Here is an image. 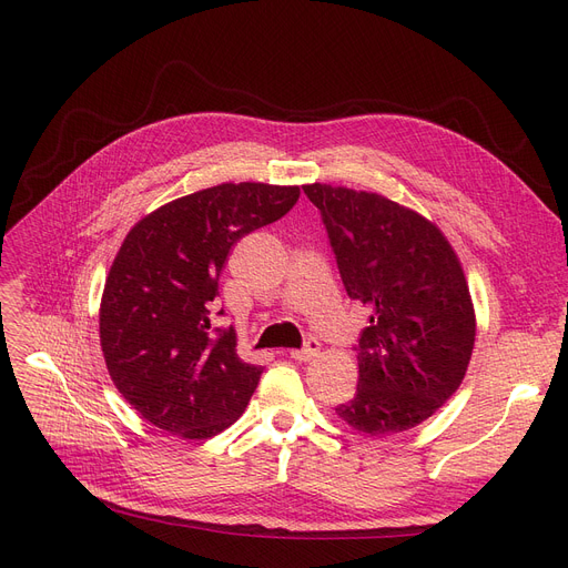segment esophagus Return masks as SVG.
I'll return each instance as SVG.
<instances>
[{"label":"esophagus","mask_w":568,"mask_h":568,"mask_svg":"<svg viewBox=\"0 0 568 568\" xmlns=\"http://www.w3.org/2000/svg\"><path fill=\"white\" fill-rule=\"evenodd\" d=\"M317 354H320V343L315 338H308L302 349H292L290 352V356H292L294 362H311V359H315Z\"/></svg>","instance_id":"esophagus-1"}]
</instances>
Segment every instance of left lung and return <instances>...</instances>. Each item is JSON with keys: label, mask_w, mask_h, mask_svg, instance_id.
Here are the masks:
<instances>
[{"label": "left lung", "mask_w": 568, "mask_h": 568, "mask_svg": "<svg viewBox=\"0 0 568 568\" xmlns=\"http://www.w3.org/2000/svg\"><path fill=\"white\" fill-rule=\"evenodd\" d=\"M349 300L371 311L359 338V384L336 407L366 435H394L433 416L460 386L476 315L463 264L444 232L389 197L306 184Z\"/></svg>", "instance_id": "left-lung-1"}]
</instances>
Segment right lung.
I'll list each match as a JSON object with an SVG mask.
<instances>
[{"mask_svg": "<svg viewBox=\"0 0 568 568\" xmlns=\"http://www.w3.org/2000/svg\"><path fill=\"white\" fill-rule=\"evenodd\" d=\"M296 200L300 186L219 184L131 227L105 278L99 332L108 373L142 419L206 439L242 416L262 368L239 359L234 326L212 324L219 276L239 239Z\"/></svg>", "mask_w": 568, "mask_h": 568, "instance_id": "1", "label": "right lung"}]
</instances>
